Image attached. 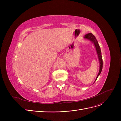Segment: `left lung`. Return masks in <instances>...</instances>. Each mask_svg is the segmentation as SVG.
<instances>
[{
    "label": "left lung",
    "mask_w": 121,
    "mask_h": 121,
    "mask_svg": "<svg viewBox=\"0 0 121 121\" xmlns=\"http://www.w3.org/2000/svg\"><path fill=\"white\" fill-rule=\"evenodd\" d=\"M84 38L85 39L89 40L90 41H91L92 43H94V45L95 46V48H96V52L98 54V59L99 60V73L97 75V77L96 78V80H95V82L96 81L97 79L98 78V77L99 75V74H100L101 71H102L103 69V58H102V56H101V50H100V47L99 44L98 42L97 41L96 37H95L92 33H88L86 34L84 36Z\"/></svg>",
    "instance_id": "1"
}]
</instances>
